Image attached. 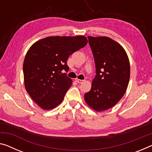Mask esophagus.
<instances>
[{
    "label": "esophagus",
    "mask_w": 152,
    "mask_h": 152,
    "mask_svg": "<svg viewBox=\"0 0 152 152\" xmlns=\"http://www.w3.org/2000/svg\"><path fill=\"white\" fill-rule=\"evenodd\" d=\"M75 81L79 83H81L84 81V80H82V79H75Z\"/></svg>",
    "instance_id": "obj_1"
}]
</instances>
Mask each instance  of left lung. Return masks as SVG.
<instances>
[{"label":"left lung","mask_w":152,"mask_h":152,"mask_svg":"<svg viewBox=\"0 0 152 152\" xmlns=\"http://www.w3.org/2000/svg\"><path fill=\"white\" fill-rule=\"evenodd\" d=\"M94 56L96 75L84 99L97 111H105L120 101L130 79V63L120 44L107 37H88Z\"/></svg>","instance_id":"left-lung-1"}]
</instances>
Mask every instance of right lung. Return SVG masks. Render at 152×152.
Returning <instances> with one entry per match:
<instances>
[{"mask_svg": "<svg viewBox=\"0 0 152 152\" xmlns=\"http://www.w3.org/2000/svg\"><path fill=\"white\" fill-rule=\"evenodd\" d=\"M87 43L84 36L49 37L30 47L23 64L24 85L41 108L49 110L61 103L72 85L67 60Z\"/></svg>", "mask_w": 152, "mask_h": 152, "instance_id": "1", "label": "right lung"}]
</instances>
